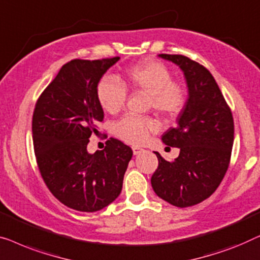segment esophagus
Masks as SVG:
<instances>
[{
	"label": "esophagus",
	"instance_id": "34e87169",
	"mask_svg": "<svg viewBox=\"0 0 260 260\" xmlns=\"http://www.w3.org/2000/svg\"><path fill=\"white\" fill-rule=\"evenodd\" d=\"M132 149H133L134 155H138V154H140L141 152H144V148L139 147V146H134V147H132Z\"/></svg>",
	"mask_w": 260,
	"mask_h": 260
}]
</instances>
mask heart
<instances>
[{
	"label": "heart",
	"mask_w": 260,
	"mask_h": 260,
	"mask_svg": "<svg viewBox=\"0 0 260 260\" xmlns=\"http://www.w3.org/2000/svg\"><path fill=\"white\" fill-rule=\"evenodd\" d=\"M120 82L133 90L148 94V105L165 118H175L186 105V90L181 83L172 80V73L161 62L147 58L127 68L120 76ZM125 87L112 78L105 76L96 85V98L102 109L118 113L125 105ZM159 129L158 122L147 116L126 115L114 125V132L121 140L139 145L147 140L149 134Z\"/></svg>",
	"instance_id": "obj_1"
}]
</instances>
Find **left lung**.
Here are the masks:
<instances>
[{"label": "left lung", "mask_w": 260, "mask_h": 260, "mask_svg": "<svg viewBox=\"0 0 260 260\" xmlns=\"http://www.w3.org/2000/svg\"><path fill=\"white\" fill-rule=\"evenodd\" d=\"M179 66L188 87V99L178 116V126L162 141L180 149L173 161L154 152L159 166L151 184L156 196L177 207H188L207 199L229 168L235 139L231 109L210 72L184 55L159 54Z\"/></svg>", "instance_id": "left-lung-1"}]
</instances>
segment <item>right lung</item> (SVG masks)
Returning <instances> with one entry per match:
<instances>
[{"mask_svg":"<svg viewBox=\"0 0 260 260\" xmlns=\"http://www.w3.org/2000/svg\"><path fill=\"white\" fill-rule=\"evenodd\" d=\"M120 57L75 58L62 66L40 95L32 114V142L43 181L73 210L96 212L118 198L133 155L129 146L111 138L90 154L87 145L95 123L104 120L96 98L102 75Z\"/></svg>","mask_w":260,"mask_h":260,"instance_id":"right-lung-1","label":"right lung"}]
</instances>
